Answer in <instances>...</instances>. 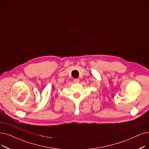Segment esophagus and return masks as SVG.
<instances>
[{"instance_id":"obj_1","label":"esophagus","mask_w":149,"mask_h":149,"mask_svg":"<svg viewBox=\"0 0 149 149\" xmlns=\"http://www.w3.org/2000/svg\"><path fill=\"white\" fill-rule=\"evenodd\" d=\"M74 82L75 83H79L80 82V80L78 79H75L74 80Z\"/></svg>"}]
</instances>
